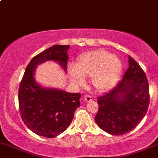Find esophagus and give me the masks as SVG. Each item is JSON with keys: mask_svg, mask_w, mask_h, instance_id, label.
<instances>
[{"mask_svg": "<svg viewBox=\"0 0 158 158\" xmlns=\"http://www.w3.org/2000/svg\"><path fill=\"white\" fill-rule=\"evenodd\" d=\"M91 99H92V96H91V95L86 94L85 96H84V100H85L86 102L90 101Z\"/></svg>", "mask_w": 158, "mask_h": 158, "instance_id": "1", "label": "esophagus"}]
</instances>
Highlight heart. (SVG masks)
I'll return each instance as SVG.
<instances>
[{
  "instance_id": "1",
  "label": "heart",
  "mask_w": 158,
  "mask_h": 158,
  "mask_svg": "<svg viewBox=\"0 0 158 158\" xmlns=\"http://www.w3.org/2000/svg\"><path fill=\"white\" fill-rule=\"evenodd\" d=\"M122 72L119 57L106 50H96L80 56L74 69L69 71L74 84L82 86L85 77H92V84L98 90H103L114 84Z\"/></svg>"
}]
</instances>
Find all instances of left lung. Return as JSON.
I'll use <instances>...</instances> for the list:
<instances>
[{
  "label": "left lung",
  "mask_w": 158,
  "mask_h": 158,
  "mask_svg": "<svg viewBox=\"0 0 158 158\" xmlns=\"http://www.w3.org/2000/svg\"><path fill=\"white\" fill-rule=\"evenodd\" d=\"M129 68L113 89L97 98L96 123L106 133L121 135L131 131L146 114L149 85L145 73L129 56Z\"/></svg>",
  "instance_id": "8db88e82"
}]
</instances>
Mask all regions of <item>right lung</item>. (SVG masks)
<instances>
[{
	"label": "right lung",
	"mask_w": 158,
	"mask_h": 158,
	"mask_svg": "<svg viewBox=\"0 0 158 158\" xmlns=\"http://www.w3.org/2000/svg\"><path fill=\"white\" fill-rule=\"evenodd\" d=\"M69 45H54L33 57L27 65L18 92L21 118L28 129L40 136L54 138L72 123L80 106V93L43 88L35 83L36 66L47 60L58 62L66 72Z\"/></svg>",
	"instance_id": "obj_1"
}]
</instances>
